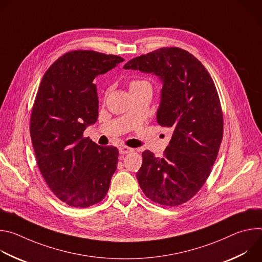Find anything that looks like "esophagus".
<instances>
[{"label": "esophagus", "mask_w": 262, "mask_h": 262, "mask_svg": "<svg viewBox=\"0 0 262 262\" xmlns=\"http://www.w3.org/2000/svg\"><path fill=\"white\" fill-rule=\"evenodd\" d=\"M134 151V149L130 148V147H127V146H121L119 148V152L121 155H127V154H130Z\"/></svg>", "instance_id": "34e87169"}]
</instances>
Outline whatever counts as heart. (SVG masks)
<instances>
[{"label": "heart", "instance_id": "1", "mask_svg": "<svg viewBox=\"0 0 262 262\" xmlns=\"http://www.w3.org/2000/svg\"><path fill=\"white\" fill-rule=\"evenodd\" d=\"M143 83H145V82H142V81H133V82H130V84H129V87L137 86V85H140V84H143Z\"/></svg>", "mask_w": 262, "mask_h": 262}]
</instances>
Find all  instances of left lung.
Listing matches in <instances>:
<instances>
[{
	"label": "left lung",
	"instance_id": "obj_1",
	"mask_svg": "<svg viewBox=\"0 0 262 262\" xmlns=\"http://www.w3.org/2000/svg\"><path fill=\"white\" fill-rule=\"evenodd\" d=\"M124 69L154 73L163 84L157 120L173 134L163 158L145 150L137 178L147 198L164 206L191 200L215 162L223 113L208 71L192 54L162 48L128 61Z\"/></svg>",
	"mask_w": 262,
	"mask_h": 262
}]
</instances>
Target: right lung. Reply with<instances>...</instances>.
<instances>
[{
	"label": "right lung",
	"instance_id": "obj_1",
	"mask_svg": "<svg viewBox=\"0 0 262 262\" xmlns=\"http://www.w3.org/2000/svg\"><path fill=\"white\" fill-rule=\"evenodd\" d=\"M124 61L115 55L72 51L46 71L32 108L30 134L38 168L52 192L71 207L105 197L118 149L83 136L98 117L94 80Z\"/></svg>",
	"mask_w": 262,
	"mask_h": 262
}]
</instances>
